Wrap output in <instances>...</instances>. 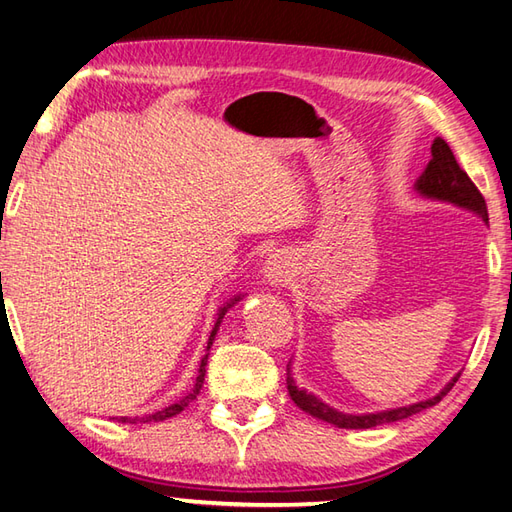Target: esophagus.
<instances>
[{
    "instance_id": "1",
    "label": "esophagus",
    "mask_w": 512,
    "mask_h": 512,
    "mask_svg": "<svg viewBox=\"0 0 512 512\" xmlns=\"http://www.w3.org/2000/svg\"><path fill=\"white\" fill-rule=\"evenodd\" d=\"M264 277L270 286L282 288L290 279L295 277V259L290 257L286 250H277V253L268 255L264 266Z\"/></svg>"
}]
</instances>
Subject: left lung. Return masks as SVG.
<instances>
[{"label": "left lung", "instance_id": "1", "mask_svg": "<svg viewBox=\"0 0 512 512\" xmlns=\"http://www.w3.org/2000/svg\"><path fill=\"white\" fill-rule=\"evenodd\" d=\"M430 159L426 170L415 182V190L426 199H433V202H444V204H453L457 208H464L468 213L477 215L482 222L488 226V208H486V199L479 193L477 186L470 182V177L459 168L457 159L453 155V150L444 142L442 137H435L433 146H430ZM462 373H457L450 382L439 390L435 397H428L424 402H415L408 406H397V408H388V410H377V413H362V415H353V413H342L333 406H328L322 402L317 395L308 393L306 388L297 386L295 377H293V362H288L286 366V384H288V395L293 402L308 413L310 417L322 419L326 424H333L337 428H375L382 424H393L399 422V419H406L410 415L422 413V410L435 406L442 402V399L448 395V390L457 384V379Z\"/></svg>", "mask_w": 512, "mask_h": 512}]
</instances>
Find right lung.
<instances>
[{
  "instance_id": "1",
  "label": "right lung",
  "mask_w": 512,
  "mask_h": 512,
  "mask_svg": "<svg viewBox=\"0 0 512 512\" xmlns=\"http://www.w3.org/2000/svg\"><path fill=\"white\" fill-rule=\"evenodd\" d=\"M244 295H235L233 299H228V302L217 310V319H215V328H213V333H210V337H208V346H206V350H210V346H213V342H215V335H217V330H219V324H222V319H224V315L228 313V308H233L239 299H242ZM206 364H208V353L202 357V364H199V375H197V379H195V386H193V390H190V393L186 395V397H182L179 399V402H175V404H170V406H166V408H162V410H157V413H153V415H144V417H119L117 422H122V424H137V422H142V424H148V422H164V419H168V417H175V415H179L182 413V410L193 402V399H197V395H199V390H202V386H204V377H206ZM115 419V417H113Z\"/></svg>"
}]
</instances>
